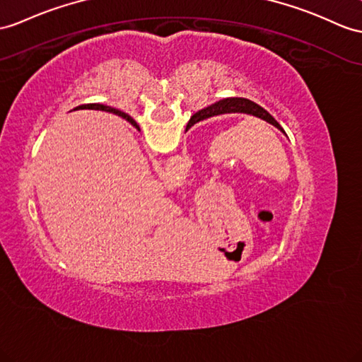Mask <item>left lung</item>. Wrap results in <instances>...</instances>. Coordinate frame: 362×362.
Returning a JSON list of instances; mask_svg holds the SVG:
<instances>
[{"label":"left lung","mask_w":362,"mask_h":362,"mask_svg":"<svg viewBox=\"0 0 362 362\" xmlns=\"http://www.w3.org/2000/svg\"><path fill=\"white\" fill-rule=\"evenodd\" d=\"M235 112H240V113H249V115H253V117H258L264 121L270 122V124H273L275 127L281 129V126L278 124V121L272 117V115L264 110L261 105H258L257 103H253L250 100H245V98H227V100H223L219 101L214 105H210V107L201 110L198 113L193 115V117L190 118L189 124H187V129L190 126L195 124V122L201 121V119H206V118H210V117H215V115H221V113H235ZM283 130V129H281Z\"/></svg>","instance_id":"obj_1"}]
</instances>
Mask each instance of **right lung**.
<instances>
[{
  "instance_id": "1",
  "label": "right lung",
  "mask_w": 362,
  "mask_h": 362,
  "mask_svg": "<svg viewBox=\"0 0 362 362\" xmlns=\"http://www.w3.org/2000/svg\"><path fill=\"white\" fill-rule=\"evenodd\" d=\"M89 105V107H92V109H103V110H109V112H115V113H119L122 118H126L129 122H134V119H132L129 115H126V113H122V112H119V110H115V109H112V107H107V105H103V104H87Z\"/></svg>"
}]
</instances>
